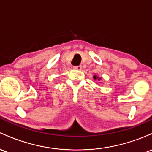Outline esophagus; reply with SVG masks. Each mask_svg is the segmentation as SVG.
<instances>
[{
	"instance_id": "obj_1",
	"label": "esophagus",
	"mask_w": 152,
	"mask_h": 152,
	"mask_svg": "<svg viewBox=\"0 0 152 152\" xmlns=\"http://www.w3.org/2000/svg\"><path fill=\"white\" fill-rule=\"evenodd\" d=\"M73 68H74L75 69H77V70H80V69H82V66H81V65H79V66H74V67H73Z\"/></svg>"
}]
</instances>
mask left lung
Returning a JSON list of instances; mask_svg holds the SVG:
<instances>
[{
  "mask_svg": "<svg viewBox=\"0 0 152 152\" xmlns=\"http://www.w3.org/2000/svg\"><path fill=\"white\" fill-rule=\"evenodd\" d=\"M93 79H94L95 80H98L100 81V80H101V77H100L97 76L96 75H93Z\"/></svg>",
  "mask_w": 152,
  "mask_h": 152,
  "instance_id": "8db88e82",
  "label": "left lung"
}]
</instances>
